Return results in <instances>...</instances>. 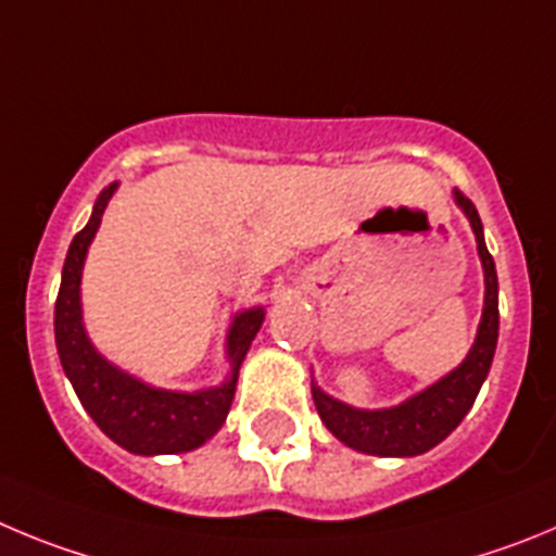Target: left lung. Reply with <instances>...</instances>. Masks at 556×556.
Masks as SVG:
<instances>
[{
  "label": "left lung",
  "mask_w": 556,
  "mask_h": 556,
  "mask_svg": "<svg viewBox=\"0 0 556 556\" xmlns=\"http://www.w3.org/2000/svg\"><path fill=\"white\" fill-rule=\"evenodd\" d=\"M454 199H457V204L471 222L484 268V313L482 324H479L477 343H473V349L459 368H454L448 377L434 382L432 388H427L418 396L407 399L399 407L374 409V413L371 409H354L313 388V402L318 415H321V421L327 424L334 438L343 440L346 446L357 448V452L377 454V457H415V454L429 452L457 429L465 413L477 402L479 388H482L484 377L490 371L498 340L496 263H493L488 247H484L482 222H479L473 202L465 199L459 191L454 193Z\"/></svg>",
  "instance_id": "obj_1"
}]
</instances>
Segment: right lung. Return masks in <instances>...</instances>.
Returning a JSON list of instances; mask_svg holds the SVG:
<instances>
[{
    "label": "right lung",
    "instance_id": "obj_1",
    "mask_svg": "<svg viewBox=\"0 0 556 556\" xmlns=\"http://www.w3.org/2000/svg\"><path fill=\"white\" fill-rule=\"evenodd\" d=\"M113 191L116 185H108L99 193L91 222L74 235L66 263H63V279H60L58 302H54V343H58L60 363L66 377L72 379L83 407L118 446L132 454L191 452L213 438L227 421L238 368L266 313L263 307H254L235 318L227 338L232 377L222 388H210L202 393H172V390L149 388L113 368L102 354H97L91 340L85 338L83 318H79V277H83L85 252L91 247Z\"/></svg>",
    "mask_w": 556,
    "mask_h": 556
}]
</instances>
